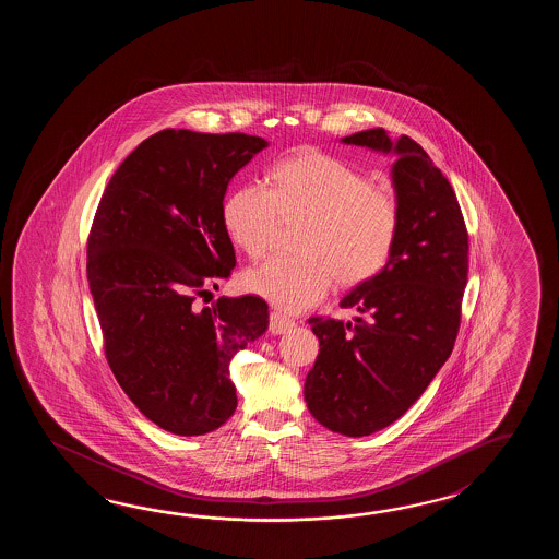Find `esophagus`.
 Listing matches in <instances>:
<instances>
[{"instance_id": "esophagus-1", "label": "esophagus", "mask_w": 559, "mask_h": 559, "mask_svg": "<svg viewBox=\"0 0 559 559\" xmlns=\"http://www.w3.org/2000/svg\"><path fill=\"white\" fill-rule=\"evenodd\" d=\"M294 328V320L285 318L280 311H272L270 316V332L274 335H282V333L289 332Z\"/></svg>"}]
</instances>
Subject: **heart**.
Here are the masks:
<instances>
[{"label":"heart","instance_id":"heart-1","mask_svg":"<svg viewBox=\"0 0 559 559\" xmlns=\"http://www.w3.org/2000/svg\"><path fill=\"white\" fill-rule=\"evenodd\" d=\"M270 188L246 183L227 198V236L250 258L270 250L284 219L306 217L299 255H274L243 274V287L284 311L320 304L337 284L356 285L380 274L392 255L400 205L390 191L371 188L342 159L304 152L272 171Z\"/></svg>","mask_w":559,"mask_h":559}]
</instances>
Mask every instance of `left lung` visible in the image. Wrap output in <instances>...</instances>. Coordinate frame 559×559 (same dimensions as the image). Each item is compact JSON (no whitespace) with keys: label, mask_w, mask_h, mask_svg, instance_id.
Returning a JSON list of instances; mask_svg holds the SVG:
<instances>
[{"label":"left lung","mask_w":559,"mask_h":559,"mask_svg":"<svg viewBox=\"0 0 559 559\" xmlns=\"http://www.w3.org/2000/svg\"><path fill=\"white\" fill-rule=\"evenodd\" d=\"M342 143L395 155L400 229L385 267L340 301L361 318H309L320 354L304 395L323 428L361 438L404 416L452 354L469 243L455 191L419 143L381 128Z\"/></svg>","instance_id":"obj_1"}]
</instances>
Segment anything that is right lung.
I'll return each instance as SVG.
<instances>
[{"label": "right lung", "mask_w": 559, "mask_h": 559, "mask_svg": "<svg viewBox=\"0 0 559 559\" xmlns=\"http://www.w3.org/2000/svg\"><path fill=\"white\" fill-rule=\"evenodd\" d=\"M267 142L246 133L157 131L109 179L87 239V282L109 368L131 402L176 436H203L238 407L229 361L267 330L262 297H219L236 265L227 186Z\"/></svg>", "instance_id": "add662e5"}]
</instances>
